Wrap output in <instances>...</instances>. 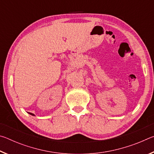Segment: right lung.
<instances>
[{
  "mask_svg": "<svg viewBox=\"0 0 154 154\" xmlns=\"http://www.w3.org/2000/svg\"><path fill=\"white\" fill-rule=\"evenodd\" d=\"M29 114H30V115H32V116H35V115H34L33 113H28Z\"/></svg>",
  "mask_w": 154,
  "mask_h": 154,
  "instance_id": "add662e5",
  "label": "right lung"
}]
</instances>
